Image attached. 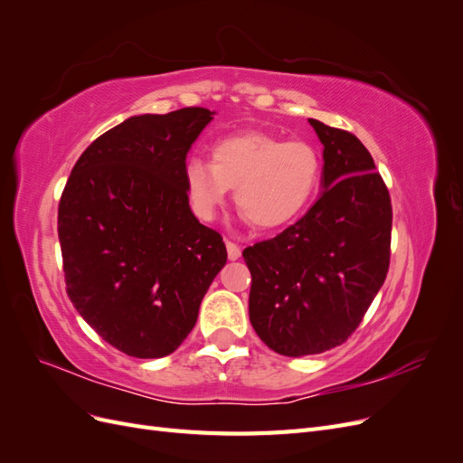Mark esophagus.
Here are the masks:
<instances>
[{
	"mask_svg": "<svg viewBox=\"0 0 463 463\" xmlns=\"http://www.w3.org/2000/svg\"><path fill=\"white\" fill-rule=\"evenodd\" d=\"M226 249H228V259H230V260H237V259L241 257V249L237 247L235 243L226 241Z\"/></svg>",
	"mask_w": 463,
	"mask_h": 463,
	"instance_id": "esophagus-1",
	"label": "esophagus"
}]
</instances>
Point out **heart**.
Segmentation results:
<instances>
[{"label":"heart","mask_w":463,"mask_h":463,"mask_svg":"<svg viewBox=\"0 0 463 463\" xmlns=\"http://www.w3.org/2000/svg\"><path fill=\"white\" fill-rule=\"evenodd\" d=\"M189 204L201 220H214L235 187V204L257 228L291 222L311 203L320 181L313 145L269 133H240L213 146V162L191 156L184 164Z\"/></svg>","instance_id":"heart-1"}]
</instances>
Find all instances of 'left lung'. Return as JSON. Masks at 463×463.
<instances>
[{"label": "left lung", "instance_id": "obj_1", "mask_svg": "<svg viewBox=\"0 0 463 463\" xmlns=\"http://www.w3.org/2000/svg\"><path fill=\"white\" fill-rule=\"evenodd\" d=\"M322 146V194L301 220L243 250L249 318L279 355L344 344L365 317L390 264L392 204L359 138L309 119Z\"/></svg>", "mask_w": 463, "mask_h": 463}]
</instances>
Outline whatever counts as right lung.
<instances>
[{"label": "right lung", "mask_w": 463, "mask_h": 463, "mask_svg": "<svg viewBox=\"0 0 463 463\" xmlns=\"http://www.w3.org/2000/svg\"><path fill=\"white\" fill-rule=\"evenodd\" d=\"M214 111L133 116L80 154L58 233L67 296L102 340L138 359L170 355L228 260L194 218L184 181L191 145Z\"/></svg>", "instance_id": "obj_1"}]
</instances>
